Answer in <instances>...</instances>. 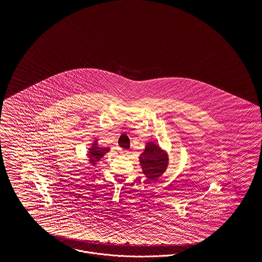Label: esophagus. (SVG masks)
<instances>
[{
    "label": "esophagus",
    "mask_w": 262,
    "mask_h": 262,
    "mask_svg": "<svg viewBox=\"0 0 262 262\" xmlns=\"http://www.w3.org/2000/svg\"><path fill=\"white\" fill-rule=\"evenodd\" d=\"M122 155H125V156H128V154H129V151H127V150H121L120 151Z\"/></svg>",
    "instance_id": "esophagus-1"
}]
</instances>
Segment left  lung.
Returning a JSON list of instances; mask_svg holds the SVG:
<instances>
[{"label": "left lung", "instance_id": "obj_1", "mask_svg": "<svg viewBox=\"0 0 262 262\" xmlns=\"http://www.w3.org/2000/svg\"><path fill=\"white\" fill-rule=\"evenodd\" d=\"M139 162L143 174L151 181H156L166 171L169 159L166 151L162 150L156 143L148 142L139 156Z\"/></svg>", "mask_w": 262, "mask_h": 262}]
</instances>
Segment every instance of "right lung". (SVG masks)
Masks as SVG:
<instances>
[{"label": "right lung", "mask_w": 262, "mask_h": 262, "mask_svg": "<svg viewBox=\"0 0 262 262\" xmlns=\"http://www.w3.org/2000/svg\"><path fill=\"white\" fill-rule=\"evenodd\" d=\"M110 148L108 147H101L98 145V140H95L92 146L88 149V158L89 162L95 166L96 163L98 161H100L103 156L110 151Z\"/></svg>", "instance_id": "add662e5"}]
</instances>
